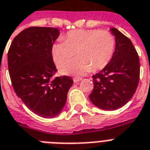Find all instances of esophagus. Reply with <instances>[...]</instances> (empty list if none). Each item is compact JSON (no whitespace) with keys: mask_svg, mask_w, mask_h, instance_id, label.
Listing matches in <instances>:
<instances>
[{"mask_svg":"<svg viewBox=\"0 0 150 150\" xmlns=\"http://www.w3.org/2000/svg\"><path fill=\"white\" fill-rule=\"evenodd\" d=\"M82 80V79H81V78H80V77H74V83L79 82V81H80V80Z\"/></svg>","mask_w":150,"mask_h":150,"instance_id":"34e87169","label":"esophagus"}]
</instances>
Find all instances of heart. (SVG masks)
<instances>
[{
    "instance_id": "heart-1",
    "label": "heart",
    "mask_w": 150,
    "mask_h": 150,
    "mask_svg": "<svg viewBox=\"0 0 150 150\" xmlns=\"http://www.w3.org/2000/svg\"><path fill=\"white\" fill-rule=\"evenodd\" d=\"M64 41L51 46V55L57 68H61L72 57H77L62 69L66 75L80 76L101 70L109 64L114 54L116 39L112 33L100 30H74L63 37Z\"/></svg>"
}]
</instances>
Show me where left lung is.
I'll return each instance as SVG.
<instances>
[{
    "label": "left lung",
    "mask_w": 150,
    "mask_h": 150,
    "mask_svg": "<svg viewBox=\"0 0 150 150\" xmlns=\"http://www.w3.org/2000/svg\"><path fill=\"white\" fill-rule=\"evenodd\" d=\"M115 36L114 54L106 67L93 76V90L90 101L104 110H115L124 106L134 95L139 83V57L131 40L111 28Z\"/></svg>",
    "instance_id": "obj_1"
}]
</instances>
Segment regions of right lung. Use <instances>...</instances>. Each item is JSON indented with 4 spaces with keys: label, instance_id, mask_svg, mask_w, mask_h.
Returning a JSON list of instances; mask_svg holds the SVG:
<instances>
[{
    "label": "right lung",
    "instance_id": "obj_1",
    "mask_svg": "<svg viewBox=\"0 0 150 150\" xmlns=\"http://www.w3.org/2000/svg\"><path fill=\"white\" fill-rule=\"evenodd\" d=\"M59 35L57 28L30 27L16 36L7 53L16 94L29 110L44 118L60 114L74 83L68 76L54 77L57 70L51 46Z\"/></svg>",
    "mask_w": 150,
    "mask_h": 150
}]
</instances>
